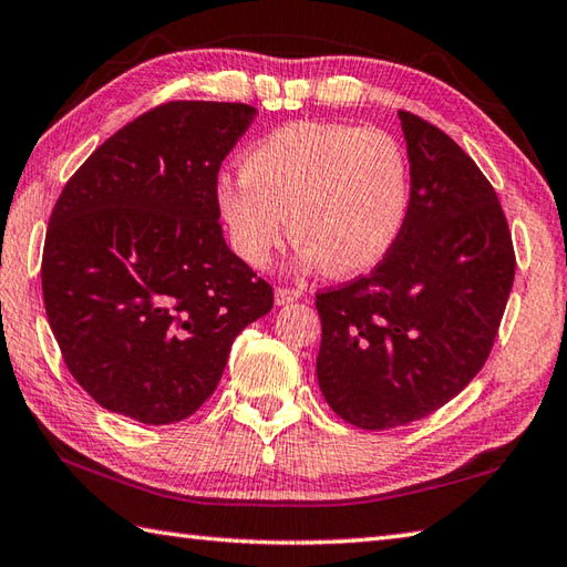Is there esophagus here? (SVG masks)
<instances>
[{
    "label": "esophagus",
    "instance_id": "1",
    "mask_svg": "<svg viewBox=\"0 0 567 567\" xmlns=\"http://www.w3.org/2000/svg\"><path fill=\"white\" fill-rule=\"evenodd\" d=\"M297 299H302V290H295V287H277V290H275V305L277 307L297 302Z\"/></svg>",
    "mask_w": 567,
    "mask_h": 567
}]
</instances>
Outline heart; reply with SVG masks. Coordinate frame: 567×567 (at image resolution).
<instances>
[{"mask_svg":"<svg viewBox=\"0 0 567 567\" xmlns=\"http://www.w3.org/2000/svg\"><path fill=\"white\" fill-rule=\"evenodd\" d=\"M405 152L375 127L292 122L243 157V174L220 176L216 206L230 246L265 268L290 216L302 268L353 275L373 268L405 224Z\"/></svg>","mask_w":567,"mask_h":567,"instance_id":"heart-1","label":"heart"}]
</instances>
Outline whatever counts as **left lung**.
Listing matches in <instances>:
<instances>
[{
  "label": "left lung",
  "instance_id": "8db88e82",
  "mask_svg": "<svg viewBox=\"0 0 567 567\" xmlns=\"http://www.w3.org/2000/svg\"><path fill=\"white\" fill-rule=\"evenodd\" d=\"M410 202L371 275L317 295V381L329 408L363 430L435 413L489 357L514 285L512 233L480 166L445 132L398 113Z\"/></svg>",
  "mask_w": 567,
  "mask_h": 567
}]
</instances>
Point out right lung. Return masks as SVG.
<instances>
[{
    "label": "right lung",
    "instance_id": "1",
    "mask_svg": "<svg viewBox=\"0 0 567 567\" xmlns=\"http://www.w3.org/2000/svg\"><path fill=\"white\" fill-rule=\"evenodd\" d=\"M258 110L174 100L85 159L53 206L41 262L63 361L97 405L144 425L196 413L272 287L218 224L220 162Z\"/></svg>",
    "mask_w": 567,
    "mask_h": 567
}]
</instances>
